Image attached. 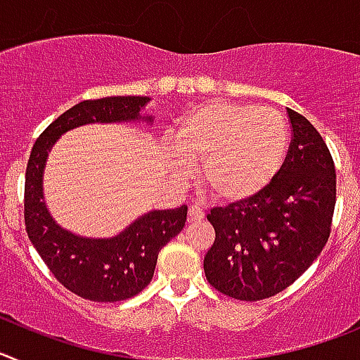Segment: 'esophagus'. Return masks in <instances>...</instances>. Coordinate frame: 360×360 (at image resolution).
Returning a JSON list of instances; mask_svg holds the SVG:
<instances>
[{
    "label": "esophagus",
    "mask_w": 360,
    "mask_h": 360,
    "mask_svg": "<svg viewBox=\"0 0 360 360\" xmlns=\"http://www.w3.org/2000/svg\"><path fill=\"white\" fill-rule=\"evenodd\" d=\"M204 218V211L199 206H190L188 210V221H200Z\"/></svg>",
    "instance_id": "34e87169"
}]
</instances>
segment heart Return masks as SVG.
<instances>
[{
    "label": "heart",
    "mask_w": 360,
    "mask_h": 360,
    "mask_svg": "<svg viewBox=\"0 0 360 360\" xmlns=\"http://www.w3.org/2000/svg\"><path fill=\"white\" fill-rule=\"evenodd\" d=\"M170 165L179 177L200 165V184L220 204H241L263 193L281 172L290 129L277 112L213 101L197 106L174 131Z\"/></svg>",
    "instance_id": "b5f03b06"
}]
</instances>
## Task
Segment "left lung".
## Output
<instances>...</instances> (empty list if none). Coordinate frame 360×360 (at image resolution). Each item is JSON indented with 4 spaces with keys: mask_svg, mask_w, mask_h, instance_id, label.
Here are the masks:
<instances>
[{
    "mask_svg": "<svg viewBox=\"0 0 360 360\" xmlns=\"http://www.w3.org/2000/svg\"><path fill=\"white\" fill-rule=\"evenodd\" d=\"M293 136L270 186L241 204L213 207L214 243L204 257L211 286L236 300L270 298L320 256L330 234L335 169L321 134L288 108Z\"/></svg>",
    "mask_w": 360,
    "mask_h": 360,
    "instance_id": "8db88e82",
    "label": "left lung"
}]
</instances>
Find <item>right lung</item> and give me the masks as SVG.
Wrapping results in <instances>:
<instances>
[{"label": "right lung", "mask_w": 360, "mask_h": 360, "mask_svg": "<svg viewBox=\"0 0 360 360\" xmlns=\"http://www.w3.org/2000/svg\"><path fill=\"white\" fill-rule=\"evenodd\" d=\"M150 97L112 96L83 101L49 124L37 139L26 167L25 224L30 241L56 281L92 302H119L139 295L150 282L158 254L183 231L188 207L153 210L112 238H85L63 229L44 200V169L56 140L86 124L146 122Z\"/></svg>", "instance_id": "add662e5"}]
</instances>
